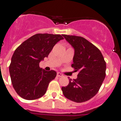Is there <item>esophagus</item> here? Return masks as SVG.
Returning <instances> with one entry per match:
<instances>
[{
  "mask_svg": "<svg viewBox=\"0 0 121 121\" xmlns=\"http://www.w3.org/2000/svg\"><path fill=\"white\" fill-rule=\"evenodd\" d=\"M63 76H64V75H63L62 73H60L59 72V73H57V77H59V78H60V77H62Z\"/></svg>",
  "mask_w": 121,
  "mask_h": 121,
  "instance_id": "obj_1",
  "label": "esophagus"
}]
</instances>
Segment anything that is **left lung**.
<instances>
[{"instance_id": "obj_1", "label": "left lung", "mask_w": 121, "mask_h": 121, "mask_svg": "<svg viewBox=\"0 0 121 121\" xmlns=\"http://www.w3.org/2000/svg\"><path fill=\"white\" fill-rule=\"evenodd\" d=\"M74 49L71 67L79 71L76 79H69L67 86H62L64 96L78 103L95 96L105 78L106 62L100 50L81 36L62 35Z\"/></svg>"}]
</instances>
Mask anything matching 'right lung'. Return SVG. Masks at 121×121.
<instances>
[{
  "instance_id": "right-lung-1",
  "label": "right lung",
  "mask_w": 121,
  "mask_h": 121,
  "mask_svg": "<svg viewBox=\"0 0 121 121\" xmlns=\"http://www.w3.org/2000/svg\"><path fill=\"white\" fill-rule=\"evenodd\" d=\"M62 39L64 38L60 35L39 33L30 37L16 49L9 70L13 88L21 98L35 100L45 94L57 73L42 70L39 63L48 57L56 43Z\"/></svg>"
}]
</instances>
